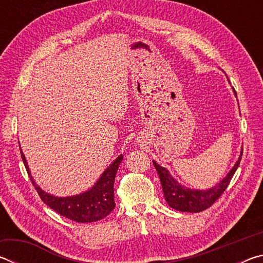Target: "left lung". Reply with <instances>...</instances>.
Wrapping results in <instances>:
<instances>
[{
  "label": "left lung",
  "instance_id": "1",
  "mask_svg": "<svg viewBox=\"0 0 263 263\" xmlns=\"http://www.w3.org/2000/svg\"><path fill=\"white\" fill-rule=\"evenodd\" d=\"M235 96H237V92H235ZM241 157L242 152L240 154L238 161L235 162L233 168L229 172V174L219 183L208 190L190 189L184 185H181L174 177L169 174L166 168L160 166L155 161H153V164L155 169H157L160 181H161L164 199H166L168 205L182 212H201L210 208L220 197L225 189L228 188L230 181L232 180L234 173L239 166Z\"/></svg>",
  "mask_w": 263,
  "mask_h": 263
}]
</instances>
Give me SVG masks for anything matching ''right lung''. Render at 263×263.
<instances>
[{"label":"right lung","instance_id":"1","mask_svg":"<svg viewBox=\"0 0 263 263\" xmlns=\"http://www.w3.org/2000/svg\"><path fill=\"white\" fill-rule=\"evenodd\" d=\"M21 155L26 171H28L30 180L32 182L35 190H37L39 197L42 198V201L47 206L53 209L55 212L60 213L61 216L77 222H92L103 219L114 210V183L119 164L123 161L122 154L105 169L99 181L90 189L84 191L82 194L69 196V197H58V196L45 193L41 186L37 185L32 176H31L28 162H26L22 149Z\"/></svg>","mask_w":263,"mask_h":263}]
</instances>
